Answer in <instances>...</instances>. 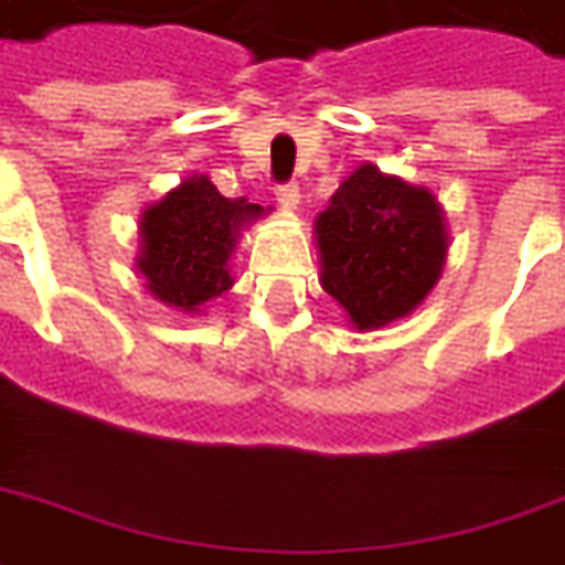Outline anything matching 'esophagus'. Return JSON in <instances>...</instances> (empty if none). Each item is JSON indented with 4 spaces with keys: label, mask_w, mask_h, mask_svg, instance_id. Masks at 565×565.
Instances as JSON below:
<instances>
[{
    "label": "esophagus",
    "mask_w": 565,
    "mask_h": 565,
    "mask_svg": "<svg viewBox=\"0 0 565 565\" xmlns=\"http://www.w3.org/2000/svg\"><path fill=\"white\" fill-rule=\"evenodd\" d=\"M275 195H278V204H284V207H296L299 204V186L296 183H284V186L275 189Z\"/></svg>",
    "instance_id": "34e87169"
}]
</instances>
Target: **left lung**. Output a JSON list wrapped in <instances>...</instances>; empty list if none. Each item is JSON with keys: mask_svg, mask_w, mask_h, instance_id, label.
Returning <instances> with one entry per match:
<instances>
[{"mask_svg": "<svg viewBox=\"0 0 565 565\" xmlns=\"http://www.w3.org/2000/svg\"><path fill=\"white\" fill-rule=\"evenodd\" d=\"M321 287L358 330H379L419 306L447 263V220L431 189L361 164L315 220Z\"/></svg>", "mask_w": 565, "mask_h": 565, "instance_id": "8db88e82", "label": "left lung"}]
</instances>
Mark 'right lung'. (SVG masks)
Masks as SVG:
<instances>
[{
  "label": "right lung",
  "mask_w": 565,
  "mask_h": 565,
  "mask_svg": "<svg viewBox=\"0 0 565 565\" xmlns=\"http://www.w3.org/2000/svg\"><path fill=\"white\" fill-rule=\"evenodd\" d=\"M266 214L247 199H226L192 173L140 216L137 269L149 294L180 311H199L232 287L228 256L244 226Z\"/></svg>",
  "instance_id": "add662e5"
}]
</instances>
